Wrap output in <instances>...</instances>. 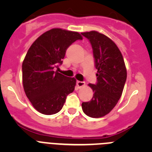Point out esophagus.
<instances>
[{
  "label": "esophagus",
  "mask_w": 152,
  "mask_h": 152,
  "mask_svg": "<svg viewBox=\"0 0 152 152\" xmlns=\"http://www.w3.org/2000/svg\"><path fill=\"white\" fill-rule=\"evenodd\" d=\"M76 84H77V88H82V87H84V86L85 85V83L83 82V81H79V80H77V83H76Z\"/></svg>",
  "instance_id": "obj_1"
}]
</instances>
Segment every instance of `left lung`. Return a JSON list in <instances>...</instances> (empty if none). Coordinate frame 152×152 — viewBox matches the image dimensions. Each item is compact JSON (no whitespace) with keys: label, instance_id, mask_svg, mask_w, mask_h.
I'll return each instance as SVG.
<instances>
[{"label":"left lung","instance_id":"left-lung-1","mask_svg":"<svg viewBox=\"0 0 152 152\" xmlns=\"http://www.w3.org/2000/svg\"><path fill=\"white\" fill-rule=\"evenodd\" d=\"M81 34L92 45L97 70L96 84H88L94 96L89 102L82 103V110L90 117H103L115 107L123 94L127 77L124 59L117 45L104 34L96 31Z\"/></svg>","mask_w":152,"mask_h":152}]
</instances>
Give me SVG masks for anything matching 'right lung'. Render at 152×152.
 Segmentation results:
<instances>
[{
    "label": "right lung",
    "mask_w": 152,
    "mask_h": 152,
    "mask_svg": "<svg viewBox=\"0 0 152 152\" xmlns=\"http://www.w3.org/2000/svg\"><path fill=\"white\" fill-rule=\"evenodd\" d=\"M83 37L77 32L54 28L32 44L22 64L23 85L36 110L45 115L57 113L76 85L75 77L58 73L67 49Z\"/></svg>",
    "instance_id": "add662e5"
}]
</instances>
